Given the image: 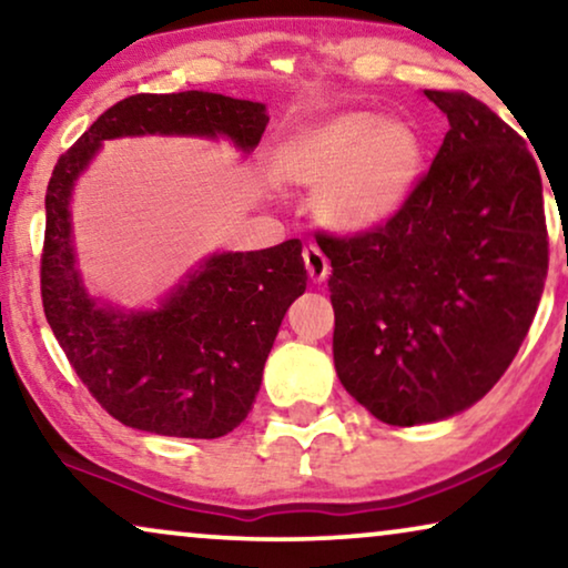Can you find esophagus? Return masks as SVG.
<instances>
[{"mask_svg":"<svg viewBox=\"0 0 568 568\" xmlns=\"http://www.w3.org/2000/svg\"><path fill=\"white\" fill-rule=\"evenodd\" d=\"M302 258H305V268H307V276L313 278L315 284H321L328 278L331 274V263L325 258V253L321 251L317 245H310L305 247V253H302Z\"/></svg>","mask_w":568,"mask_h":568,"instance_id":"1","label":"esophagus"}]
</instances>
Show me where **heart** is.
Wrapping results in <instances>:
<instances>
[{
  "label": "heart",
  "instance_id": "obj_1",
  "mask_svg": "<svg viewBox=\"0 0 568 568\" xmlns=\"http://www.w3.org/2000/svg\"><path fill=\"white\" fill-rule=\"evenodd\" d=\"M424 154V139L408 121L344 111L286 139L276 173L317 189L315 214L328 227L364 232L393 220L414 196Z\"/></svg>",
  "mask_w": 568,
  "mask_h": 568
}]
</instances>
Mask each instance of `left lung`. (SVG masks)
Returning <instances> with one entry per match:
<instances>
[{
  "label": "left lung",
  "instance_id": "obj_1",
  "mask_svg": "<svg viewBox=\"0 0 568 568\" xmlns=\"http://www.w3.org/2000/svg\"><path fill=\"white\" fill-rule=\"evenodd\" d=\"M447 115L429 173L393 220L328 255L341 385L390 426L449 418L484 398L530 331L548 274L538 162L465 92L424 90Z\"/></svg>",
  "mask_w": 568,
  "mask_h": 568
}]
</instances>
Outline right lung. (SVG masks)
Segmentation results:
<instances>
[{
    "mask_svg": "<svg viewBox=\"0 0 568 568\" xmlns=\"http://www.w3.org/2000/svg\"><path fill=\"white\" fill-rule=\"evenodd\" d=\"M266 123V105L253 100L142 92L108 108L53 168L41 255L45 321L92 398L131 429L216 439L243 422L284 313L307 286L302 243L214 253L158 310L123 313L90 297L77 268L69 214L77 178L105 139L224 136L251 152Z\"/></svg>",
    "mask_w": 568,
    "mask_h": 568,
    "instance_id": "1",
    "label": "right lung"
}]
</instances>
